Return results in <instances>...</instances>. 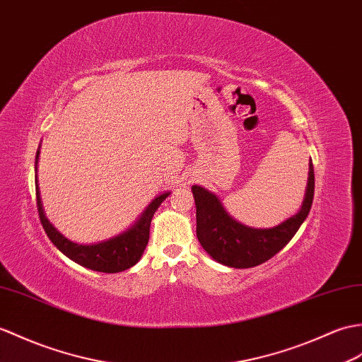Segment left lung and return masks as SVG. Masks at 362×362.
Returning <instances> with one entry per match:
<instances>
[{
  "label": "left lung",
  "instance_id": "8db88e82",
  "mask_svg": "<svg viewBox=\"0 0 362 362\" xmlns=\"http://www.w3.org/2000/svg\"><path fill=\"white\" fill-rule=\"evenodd\" d=\"M196 202L197 239L216 262L231 268H251L267 262L287 245L304 223L313 204L315 173L310 158L305 197L296 214L272 228H253L228 214L214 192L191 187Z\"/></svg>",
  "mask_w": 362,
  "mask_h": 362
}]
</instances>
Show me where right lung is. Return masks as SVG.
I'll use <instances>...</instances> for the list:
<instances>
[{
  "instance_id": "add662e5",
  "label": "right lung",
  "mask_w": 362,
  "mask_h": 362,
  "mask_svg": "<svg viewBox=\"0 0 362 362\" xmlns=\"http://www.w3.org/2000/svg\"><path fill=\"white\" fill-rule=\"evenodd\" d=\"M38 157L40 146L35 157V171L38 168ZM35 187L40 221L47 234V238L52 240L54 245L60 250L66 257L74 260L75 264L100 273H120L128 270V268L139 262L143 251H145L148 245L149 226L151 221H153V216L157 211V208L162 205V202L171 194V191L158 194L145 208V211L139 216V219L134 222L128 230L122 231L120 234H115L112 238L95 243H78L63 236V234L49 222L43 209V202H41L40 196L38 179Z\"/></svg>"
}]
</instances>
